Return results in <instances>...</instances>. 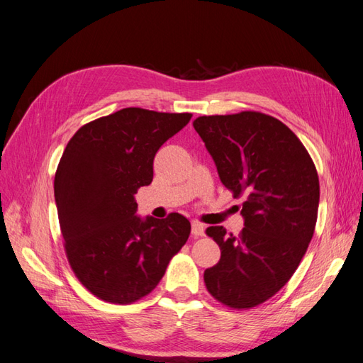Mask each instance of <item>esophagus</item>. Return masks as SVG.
Returning a JSON list of instances; mask_svg holds the SVG:
<instances>
[{
	"label": "esophagus",
	"mask_w": 363,
	"mask_h": 363,
	"mask_svg": "<svg viewBox=\"0 0 363 363\" xmlns=\"http://www.w3.org/2000/svg\"><path fill=\"white\" fill-rule=\"evenodd\" d=\"M203 233H206V225L201 224V222H198V220H193L191 222V235H193V238L203 236Z\"/></svg>",
	"instance_id": "esophagus-1"
}]
</instances>
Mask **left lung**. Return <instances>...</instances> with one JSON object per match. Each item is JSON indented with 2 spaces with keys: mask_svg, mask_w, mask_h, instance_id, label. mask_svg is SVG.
<instances>
[{
  "mask_svg": "<svg viewBox=\"0 0 363 363\" xmlns=\"http://www.w3.org/2000/svg\"><path fill=\"white\" fill-rule=\"evenodd\" d=\"M193 127L220 182L235 198L244 196L239 236L220 225L207 228L220 259L207 268L203 282L219 302L252 308L290 281L308 248L318 220V172L299 138L273 116H201Z\"/></svg>",
  "mask_w": 363,
  "mask_h": 363,
  "instance_id": "obj_1",
  "label": "left lung"
}]
</instances>
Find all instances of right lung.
Masks as SVG:
<instances>
[{
  "label": "right lung",
  "instance_id": "right-lung-1",
  "mask_svg": "<svg viewBox=\"0 0 363 363\" xmlns=\"http://www.w3.org/2000/svg\"><path fill=\"white\" fill-rule=\"evenodd\" d=\"M190 119V113L123 108L82 125L61 156L55 202L64 247L81 284L102 301L141 299L187 242V218H141L135 194L152 184L161 145Z\"/></svg>",
  "mask_w": 363,
  "mask_h": 363
}]
</instances>
